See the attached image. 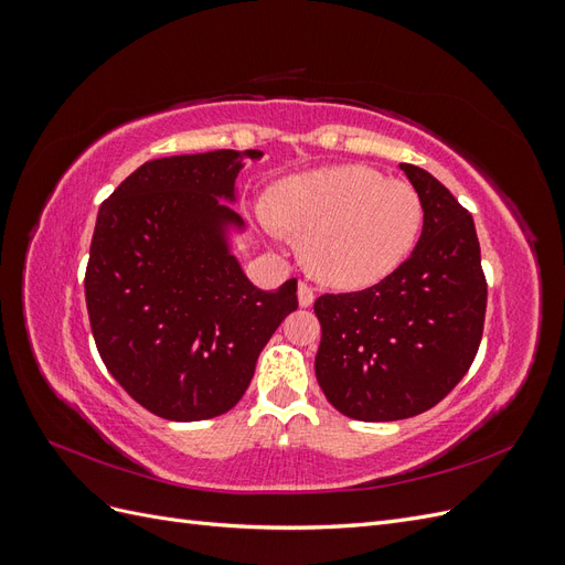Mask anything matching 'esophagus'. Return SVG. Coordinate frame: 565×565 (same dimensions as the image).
<instances>
[{"label":"esophagus","mask_w":565,"mask_h":565,"mask_svg":"<svg viewBox=\"0 0 565 565\" xmlns=\"http://www.w3.org/2000/svg\"><path fill=\"white\" fill-rule=\"evenodd\" d=\"M297 299H299V306H311L313 303V299H316V295H313V289L306 285V282H299V287H297Z\"/></svg>","instance_id":"obj_1"}]
</instances>
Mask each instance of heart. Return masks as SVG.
Returning <instances> with one entry per match:
<instances>
[{
	"instance_id": "1",
	"label": "heart",
	"mask_w": 565,
	"mask_h": 565,
	"mask_svg": "<svg viewBox=\"0 0 565 565\" xmlns=\"http://www.w3.org/2000/svg\"><path fill=\"white\" fill-rule=\"evenodd\" d=\"M259 224L268 233L295 235L303 266L322 285L363 289L388 278L413 254L424 204L405 181L363 164H339L278 181Z\"/></svg>"
}]
</instances>
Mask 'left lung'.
I'll return each mask as SVG.
<instances>
[{
  "label": "left lung",
  "mask_w": 565,
  "mask_h": 565,
  "mask_svg": "<svg viewBox=\"0 0 565 565\" xmlns=\"http://www.w3.org/2000/svg\"><path fill=\"white\" fill-rule=\"evenodd\" d=\"M424 204L417 247L363 292L316 299V380L358 422H396L434 407L481 344L488 287L471 214L426 169L398 164Z\"/></svg>",
  "instance_id": "1"
}]
</instances>
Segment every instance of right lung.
<instances>
[{
    "mask_svg": "<svg viewBox=\"0 0 565 565\" xmlns=\"http://www.w3.org/2000/svg\"><path fill=\"white\" fill-rule=\"evenodd\" d=\"M262 150L143 162L100 204L87 311L108 372L152 415L200 422L245 396L256 358L297 309V280L256 287L237 262L235 179Z\"/></svg>",
    "mask_w": 565,
    "mask_h": 565,
    "instance_id": "add662e5",
    "label": "right lung"
}]
</instances>
